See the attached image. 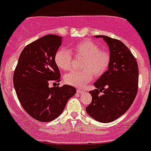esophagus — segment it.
<instances>
[{
    "mask_svg": "<svg viewBox=\"0 0 151 151\" xmlns=\"http://www.w3.org/2000/svg\"><path fill=\"white\" fill-rule=\"evenodd\" d=\"M77 93H79V94H82V93L85 92V90H83V89H80V88H77Z\"/></svg>",
    "mask_w": 151,
    "mask_h": 151,
    "instance_id": "1",
    "label": "esophagus"
}]
</instances>
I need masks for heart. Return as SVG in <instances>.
Listing matches in <instances>:
<instances>
[{
	"mask_svg": "<svg viewBox=\"0 0 151 151\" xmlns=\"http://www.w3.org/2000/svg\"><path fill=\"white\" fill-rule=\"evenodd\" d=\"M76 56L83 58L81 65L82 71H71L65 76V82L75 87H83L89 83L95 76H101L108 68L110 62L109 53L100 50L96 44L88 40H83L70 49ZM54 61L57 67L63 71H68L71 68L72 56L66 49L61 48L56 52Z\"/></svg>",
	"mask_w": 151,
	"mask_h": 151,
	"instance_id": "heart-1",
	"label": "heart"
}]
</instances>
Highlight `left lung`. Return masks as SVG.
Returning a JSON list of instances; mask_svg holds the SVG:
<instances>
[{
  "mask_svg": "<svg viewBox=\"0 0 151 151\" xmlns=\"http://www.w3.org/2000/svg\"><path fill=\"white\" fill-rule=\"evenodd\" d=\"M103 38L109 49V62L106 71L90 91L91 104L86 109L88 115L101 123H109L129 109L138 91L139 68L130 50L123 42L106 36ZM100 92H103L102 95Z\"/></svg>",
  "mask_w": 151,
  "mask_h": 151,
  "instance_id": "8db88e82",
  "label": "left lung"
}]
</instances>
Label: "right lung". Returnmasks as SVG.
Returning <instances> with one entry per match:
<instances>
[{
    "instance_id": "1",
    "label": "right lung",
    "mask_w": 151,
    "mask_h": 151,
    "mask_svg": "<svg viewBox=\"0 0 151 151\" xmlns=\"http://www.w3.org/2000/svg\"><path fill=\"white\" fill-rule=\"evenodd\" d=\"M62 42L61 36L46 35L29 44L21 53L14 71V88L19 102L32 118L41 122L60 116L76 93V88L69 85L48 86L50 80H60L54 56Z\"/></svg>"
}]
</instances>
